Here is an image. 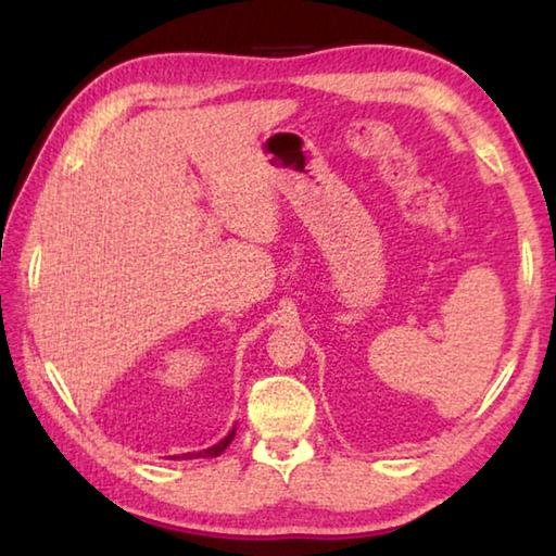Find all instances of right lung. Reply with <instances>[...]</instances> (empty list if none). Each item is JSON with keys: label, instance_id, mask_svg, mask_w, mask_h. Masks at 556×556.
I'll list each match as a JSON object with an SVG mask.
<instances>
[{"label": "right lung", "instance_id": "obj_1", "mask_svg": "<svg viewBox=\"0 0 556 556\" xmlns=\"http://www.w3.org/2000/svg\"><path fill=\"white\" fill-rule=\"evenodd\" d=\"M235 439V427H232V431L225 439H220L218 444L215 446H211V448H203V451H199V454H184V458H215V456H220L225 448L230 446V441Z\"/></svg>", "mask_w": 556, "mask_h": 556}]
</instances>
